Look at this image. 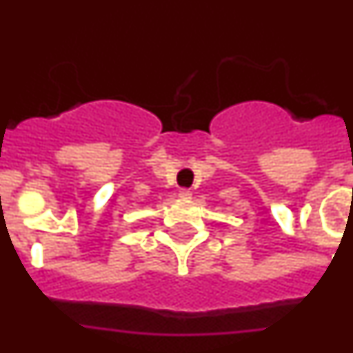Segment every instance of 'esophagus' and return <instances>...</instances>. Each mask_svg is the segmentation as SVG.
Wrapping results in <instances>:
<instances>
[{
    "instance_id": "1",
    "label": "esophagus",
    "mask_w": 353,
    "mask_h": 353,
    "mask_svg": "<svg viewBox=\"0 0 353 353\" xmlns=\"http://www.w3.org/2000/svg\"><path fill=\"white\" fill-rule=\"evenodd\" d=\"M179 196H180V198H182V199H191V198H192V192L189 191V189H182V191L179 192Z\"/></svg>"
}]
</instances>
